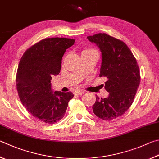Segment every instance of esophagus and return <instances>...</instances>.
Wrapping results in <instances>:
<instances>
[{"label": "esophagus", "instance_id": "34e87169", "mask_svg": "<svg viewBox=\"0 0 159 159\" xmlns=\"http://www.w3.org/2000/svg\"><path fill=\"white\" fill-rule=\"evenodd\" d=\"M85 91L83 90H80V89H79V90H76L74 92V94L75 95H82L85 93Z\"/></svg>", "mask_w": 159, "mask_h": 159}]
</instances>
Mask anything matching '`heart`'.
<instances>
[{"instance_id":"heart-1","label":"heart","mask_w":159,"mask_h":159,"mask_svg":"<svg viewBox=\"0 0 159 159\" xmlns=\"http://www.w3.org/2000/svg\"><path fill=\"white\" fill-rule=\"evenodd\" d=\"M92 51H96L94 49H91V48H88V49H85L83 50L82 53H89V52H92Z\"/></svg>"}]
</instances>
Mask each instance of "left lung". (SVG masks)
Segmentation results:
<instances>
[{"label":"left lung","instance_id":"1","mask_svg":"<svg viewBox=\"0 0 159 159\" xmlns=\"http://www.w3.org/2000/svg\"><path fill=\"white\" fill-rule=\"evenodd\" d=\"M102 52L100 77H106L105 89L109 92L106 98L96 95L92 106L94 113L103 120L111 121L120 117L134 102L140 82L136 59L128 46L122 40L106 33L88 36Z\"/></svg>","mask_w":159,"mask_h":159}]
</instances>
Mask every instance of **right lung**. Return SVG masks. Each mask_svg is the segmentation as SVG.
Returning <instances> with one entry per match:
<instances>
[{
	"instance_id": "1",
	"label": "right lung",
	"mask_w": 159,
	"mask_h": 159,
	"mask_svg": "<svg viewBox=\"0 0 159 159\" xmlns=\"http://www.w3.org/2000/svg\"><path fill=\"white\" fill-rule=\"evenodd\" d=\"M75 39L51 37L42 39L25 51L18 66L16 89L23 106L36 119L53 125L62 119L71 92H53L52 76L58 74L66 49Z\"/></svg>"
}]
</instances>
